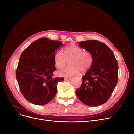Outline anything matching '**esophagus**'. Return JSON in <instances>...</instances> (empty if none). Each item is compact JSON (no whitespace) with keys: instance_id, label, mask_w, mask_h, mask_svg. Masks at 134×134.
Returning <instances> with one entry per match:
<instances>
[{"instance_id":"1","label":"esophagus","mask_w":134,"mask_h":134,"mask_svg":"<svg viewBox=\"0 0 134 134\" xmlns=\"http://www.w3.org/2000/svg\"><path fill=\"white\" fill-rule=\"evenodd\" d=\"M72 77H66V78H65V81H69V80H71V79H72Z\"/></svg>"}]
</instances>
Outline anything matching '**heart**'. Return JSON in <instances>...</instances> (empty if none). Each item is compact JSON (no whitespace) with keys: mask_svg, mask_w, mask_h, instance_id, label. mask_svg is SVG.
I'll return each instance as SVG.
<instances>
[{"mask_svg":"<svg viewBox=\"0 0 134 134\" xmlns=\"http://www.w3.org/2000/svg\"><path fill=\"white\" fill-rule=\"evenodd\" d=\"M65 55L61 51H57L54 55L55 66L58 69H62L69 61L70 65L59 71L62 76L70 77L78 74L81 70L86 72L91 67L93 59L92 54L79 46L71 45L65 49Z\"/></svg>","mask_w":134,"mask_h":134,"instance_id":"1","label":"heart"}]
</instances>
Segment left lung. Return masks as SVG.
Masks as SVG:
<instances>
[{
    "mask_svg": "<svg viewBox=\"0 0 134 134\" xmlns=\"http://www.w3.org/2000/svg\"><path fill=\"white\" fill-rule=\"evenodd\" d=\"M79 44L92 54L93 62L83 76L81 86L76 90V95L87 105H102L109 100L118 82L117 60L112 51L99 41L87 40Z\"/></svg>",
    "mask_w": 134,
    "mask_h": 134,
    "instance_id": "1",
    "label": "left lung"
}]
</instances>
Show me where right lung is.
I'll return each mask as SVG.
<instances>
[{
    "mask_svg": "<svg viewBox=\"0 0 134 134\" xmlns=\"http://www.w3.org/2000/svg\"><path fill=\"white\" fill-rule=\"evenodd\" d=\"M63 46L60 41L41 37L22 53L16 69V79L22 94L30 103L42 105L54 98L57 84L64 79L52 77L56 70L54 55L57 49Z\"/></svg>",
    "mask_w": 134,
    "mask_h": 134,
    "instance_id": "1",
    "label": "right lung"
}]
</instances>
